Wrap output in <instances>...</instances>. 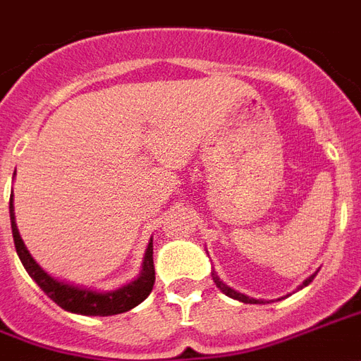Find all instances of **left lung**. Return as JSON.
<instances>
[{"label":"left lung","instance_id":"left-lung-1","mask_svg":"<svg viewBox=\"0 0 361 361\" xmlns=\"http://www.w3.org/2000/svg\"><path fill=\"white\" fill-rule=\"evenodd\" d=\"M213 280H215L216 287H219V289H221L222 293H224V295H228V297H232V299H235V300H242V302H245V305H257V302H262V300H259V299H251V297H247V295L238 293V291H234V289H232V287H228V286H226V283H222V281L219 280V276H216L215 272H213ZM312 280H314V276H310V278H308V280H305V283H302V286H300V287H306V286H308V283H310V281H312Z\"/></svg>","mask_w":361,"mask_h":361}]
</instances>
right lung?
<instances>
[{"instance_id": "add662e5", "label": "right lung", "mask_w": 361, "mask_h": 361, "mask_svg": "<svg viewBox=\"0 0 361 361\" xmlns=\"http://www.w3.org/2000/svg\"><path fill=\"white\" fill-rule=\"evenodd\" d=\"M15 207H13V194H11L9 202V213H11V228H13V240H15V247L18 259L30 274V278L36 281L37 286L42 287L43 293L47 295L49 299L55 300L56 305L68 310V312L83 314V316H114V314H123L131 310L137 305L150 295L154 281H156V272H154V249L152 242L146 249L145 262H142V272L135 281L127 283V286L119 287L116 291H106V293H99L93 289H85V287L70 286L64 281L55 280L53 276H49L39 264H37L32 255L24 245L23 238L18 234L15 222Z\"/></svg>"}]
</instances>
